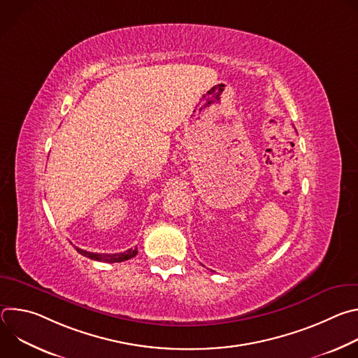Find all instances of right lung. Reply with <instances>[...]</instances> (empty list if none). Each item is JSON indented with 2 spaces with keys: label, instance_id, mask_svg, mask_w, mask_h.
<instances>
[{
  "label": "right lung",
  "instance_id": "obj_1",
  "mask_svg": "<svg viewBox=\"0 0 358 358\" xmlns=\"http://www.w3.org/2000/svg\"><path fill=\"white\" fill-rule=\"evenodd\" d=\"M76 248V246H75ZM76 250L83 255V257L89 258V259H93V261H97V262H108V264H115V262H123V261H127V259H131L134 258L137 255V248H131L126 252H120V253H93V252H87V250H83L80 248H76Z\"/></svg>",
  "mask_w": 358,
  "mask_h": 358
}]
</instances>
